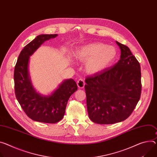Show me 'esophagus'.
Listing matches in <instances>:
<instances>
[{"instance_id":"obj_1","label":"esophagus","mask_w":157,"mask_h":157,"mask_svg":"<svg viewBox=\"0 0 157 157\" xmlns=\"http://www.w3.org/2000/svg\"><path fill=\"white\" fill-rule=\"evenodd\" d=\"M77 84L79 88H83L84 87L85 85V82L82 79H79L78 81H77Z\"/></svg>"}]
</instances>
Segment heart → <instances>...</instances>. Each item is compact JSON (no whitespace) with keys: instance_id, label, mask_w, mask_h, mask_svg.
Returning <instances> with one entry per match:
<instances>
[{"instance_id":"1","label":"heart","mask_w":157,"mask_h":157,"mask_svg":"<svg viewBox=\"0 0 157 157\" xmlns=\"http://www.w3.org/2000/svg\"><path fill=\"white\" fill-rule=\"evenodd\" d=\"M118 51L112 46L101 42L90 44L76 50V59L86 63L85 71L88 74H96L109 67L117 59Z\"/></svg>"}]
</instances>
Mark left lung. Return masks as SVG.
I'll list each match as a JSON object with an SVG mask.
<instances>
[{
	"instance_id": "1",
	"label": "left lung",
	"mask_w": 157,
	"mask_h": 157,
	"mask_svg": "<svg viewBox=\"0 0 157 157\" xmlns=\"http://www.w3.org/2000/svg\"><path fill=\"white\" fill-rule=\"evenodd\" d=\"M116 42L121 49L118 63L85 79L88 115L98 124L125 120L133 111L141 96L140 63L128 47Z\"/></svg>"
}]
</instances>
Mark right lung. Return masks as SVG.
<instances>
[{
  "label": "right lung",
  "mask_w": 157,
  "mask_h": 157,
  "mask_svg": "<svg viewBox=\"0 0 157 157\" xmlns=\"http://www.w3.org/2000/svg\"><path fill=\"white\" fill-rule=\"evenodd\" d=\"M58 34H40L21 51L14 69V88L18 102L27 117L34 121L56 123L64 117L69 98L77 90L73 79L64 80L51 95L42 96L33 86L29 75L30 56L44 42Z\"/></svg>",
  "instance_id": "1"
}]
</instances>
